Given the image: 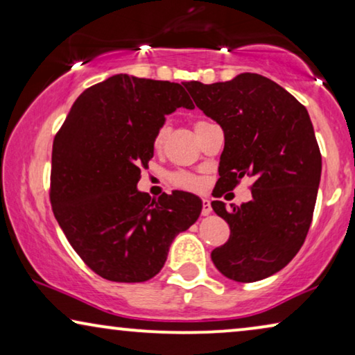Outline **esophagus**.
<instances>
[{
    "label": "esophagus",
    "mask_w": 355,
    "mask_h": 355,
    "mask_svg": "<svg viewBox=\"0 0 355 355\" xmlns=\"http://www.w3.org/2000/svg\"><path fill=\"white\" fill-rule=\"evenodd\" d=\"M211 211H213V208H211V203H210V200H208V198H203L202 215H203V216H208V215H210Z\"/></svg>",
    "instance_id": "1"
}]
</instances>
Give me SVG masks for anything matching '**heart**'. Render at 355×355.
<instances>
[{"mask_svg":"<svg viewBox=\"0 0 355 355\" xmlns=\"http://www.w3.org/2000/svg\"><path fill=\"white\" fill-rule=\"evenodd\" d=\"M164 137H166V128H162L157 132V135H155L153 139V148L155 150H159L162 148V145L164 142ZM173 181L178 184V186H181L184 189H197L200 184H198V181L193 176H191V174H186V173H178L174 174L173 176Z\"/></svg>","mask_w":355,"mask_h":355,"instance_id":"obj_1","label":"heart"}]
</instances>
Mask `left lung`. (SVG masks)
<instances>
[{"mask_svg":"<svg viewBox=\"0 0 355 355\" xmlns=\"http://www.w3.org/2000/svg\"><path fill=\"white\" fill-rule=\"evenodd\" d=\"M184 85L225 134L216 197L245 174L255 178L250 202L231 208L211 202L231 227L230 241L211 252L213 263L237 283L268 278L294 259L312 223L322 155L309 111L276 82L252 72Z\"/></svg>","mask_w":355,"mask_h":355,"instance_id":"8db88e82","label":"left lung"}]
</instances>
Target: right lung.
<instances>
[{
    "mask_svg": "<svg viewBox=\"0 0 355 355\" xmlns=\"http://www.w3.org/2000/svg\"><path fill=\"white\" fill-rule=\"evenodd\" d=\"M193 110L181 84L116 74L82 92L53 142L51 207L89 268L116 283H142L163 268L179 232L198 220L202 200L174 191L140 192V166L166 116Z\"/></svg>",
    "mask_w": 355,
    "mask_h": 355,
    "instance_id": "obj_1",
    "label": "right lung"
}]
</instances>
